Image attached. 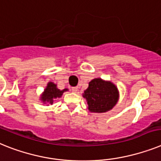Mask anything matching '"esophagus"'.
I'll return each mask as SVG.
<instances>
[{"label":"esophagus","instance_id":"obj_1","mask_svg":"<svg viewBox=\"0 0 161 161\" xmlns=\"http://www.w3.org/2000/svg\"><path fill=\"white\" fill-rule=\"evenodd\" d=\"M71 91H72L73 92H76L78 91V87H71Z\"/></svg>","mask_w":161,"mask_h":161}]
</instances>
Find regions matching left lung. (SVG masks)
Listing matches in <instances>:
<instances>
[{
  "label": "left lung",
  "instance_id": "1",
  "mask_svg": "<svg viewBox=\"0 0 161 161\" xmlns=\"http://www.w3.org/2000/svg\"><path fill=\"white\" fill-rule=\"evenodd\" d=\"M83 97L87 100L91 112L104 113L111 110L119 99L117 87L110 82L94 78L84 91Z\"/></svg>",
  "mask_w": 161,
  "mask_h": 161
}]
</instances>
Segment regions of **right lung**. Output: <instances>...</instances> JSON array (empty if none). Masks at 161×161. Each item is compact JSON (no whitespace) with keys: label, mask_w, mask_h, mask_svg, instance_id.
Returning <instances> with one entry per match:
<instances>
[{"label":"right lung","mask_w":161,"mask_h":161,"mask_svg":"<svg viewBox=\"0 0 161 161\" xmlns=\"http://www.w3.org/2000/svg\"><path fill=\"white\" fill-rule=\"evenodd\" d=\"M68 89H64V90H60L56 87V85L53 83H49L47 84V88L45 89V91L43 92L42 96V101L43 102H49L50 104L53 103L54 100L57 97H60L62 94L64 93V92L67 91Z\"/></svg>","instance_id":"right-lung-1"}]
</instances>
